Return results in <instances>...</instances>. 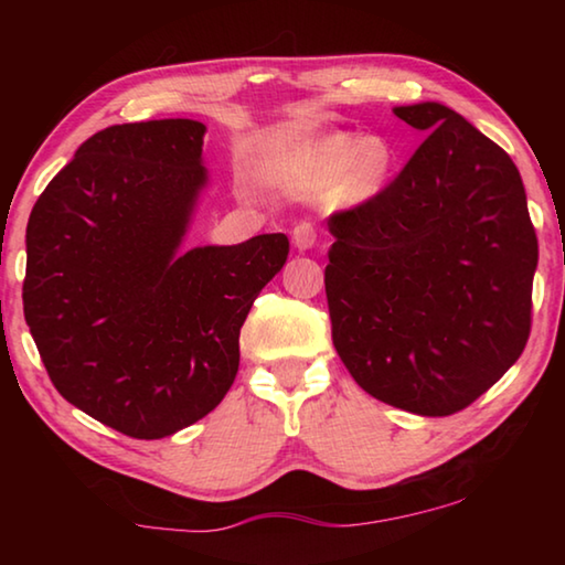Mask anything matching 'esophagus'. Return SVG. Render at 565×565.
<instances>
[{
    "label": "esophagus",
    "instance_id": "1",
    "mask_svg": "<svg viewBox=\"0 0 565 565\" xmlns=\"http://www.w3.org/2000/svg\"><path fill=\"white\" fill-rule=\"evenodd\" d=\"M317 238H319L317 226H313L311 222H299V224L294 226V232H291V242H294L296 248H299V252H306V248H311L313 244H317Z\"/></svg>",
    "mask_w": 565,
    "mask_h": 565
}]
</instances>
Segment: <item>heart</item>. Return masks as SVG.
<instances>
[{"mask_svg": "<svg viewBox=\"0 0 565 565\" xmlns=\"http://www.w3.org/2000/svg\"><path fill=\"white\" fill-rule=\"evenodd\" d=\"M398 167V149L384 134L331 131L306 141L271 169L276 179L306 191L333 186L339 204L356 206L374 199Z\"/></svg>", "mask_w": 565, "mask_h": 565, "instance_id": "obj_1", "label": "heart"}]
</instances>
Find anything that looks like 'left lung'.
<instances>
[{
	"label": "left lung",
	"mask_w": 565,
	"mask_h": 565,
	"mask_svg": "<svg viewBox=\"0 0 565 565\" xmlns=\"http://www.w3.org/2000/svg\"><path fill=\"white\" fill-rule=\"evenodd\" d=\"M394 114L426 139L381 194L329 218L331 337L366 394L451 416L523 353L539 242L499 145L438 102Z\"/></svg>",
	"instance_id": "obj_1"
}]
</instances>
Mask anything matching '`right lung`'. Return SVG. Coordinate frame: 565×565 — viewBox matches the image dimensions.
Returning a JSON list of instances; mask_svg holds the SVG:
<instances>
[{"mask_svg":"<svg viewBox=\"0 0 565 565\" xmlns=\"http://www.w3.org/2000/svg\"><path fill=\"white\" fill-rule=\"evenodd\" d=\"M204 134L194 119L97 131L26 224L24 319L46 374L72 406L147 441L222 404L248 309L289 256L284 234L181 248L209 184Z\"/></svg>","mask_w":565,"mask_h":565,"instance_id":"1","label":"right lung"}]
</instances>
